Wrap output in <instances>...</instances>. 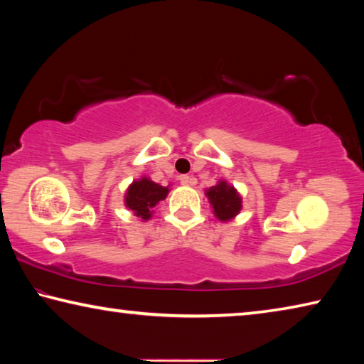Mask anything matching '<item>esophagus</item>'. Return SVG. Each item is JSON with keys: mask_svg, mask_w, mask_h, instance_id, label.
I'll return each instance as SVG.
<instances>
[{"mask_svg": "<svg viewBox=\"0 0 364 364\" xmlns=\"http://www.w3.org/2000/svg\"><path fill=\"white\" fill-rule=\"evenodd\" d=\"M180 181L184 186H194L196 184V178L194 176H188V175H181L180 176Z\"/></svg>", "mask_w": 364, "mask_h": 364, "instance_id": "34e87169", "label": "esophagus"}]
</instances>
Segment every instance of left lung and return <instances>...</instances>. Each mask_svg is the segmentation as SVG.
<instances>
[{"label": "left lung", "instance_id": "1", "mask_svg": "<svg viewBox=\"0 0 364 364\" xmlns=\"http://www.w3.org/2000/svg\"><path fill=\"white\" fill-rule=\"evenodd\" d=\"M205 196L212 204L213 213L220 221H230L241 212L242 199L236 189L226 181H218L215 186L208 188Z\"/></svg>", "mask_w": 364, "mask_h": 364}]
</instances>
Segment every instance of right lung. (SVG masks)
<instances>
[{
    "mask_svg": "<svg viewBox=\"0 0 364 364\" xmlns=\"http://www.w3.org/2000/svg\"><path fill=\"white\" fill-rule=\"evenodd\" d=\"M168 194V188L160 186L149 178H141L133 181L125 194V205L141 220H149L152 217L154 207L164 200Z\"/></svg>",
    "mask_w": 364,
    "mask_h": 364,
    "instance_id": "right-lung-1",
    "label": "right lung"
}]
</instances>
